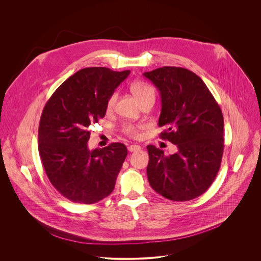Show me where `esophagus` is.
<instances>
[{"label":"esophagus","instance_id":"1","mask_svg":"<svg viewBox=\"0 0 261 261\" xmlns=\"http://www.w3.org/2000/svg\"><path fill=\"white\" fill-rule=\"evenodd\" d=\"M127 149H128V150H129L130 152H133V151L140 150V149H142V147L139 146V145H132V146H129Z\"/></svg>","mask_w":261,"mask_h":261}]
</instances>
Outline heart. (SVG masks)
Masks as SVG:
<instances>
[{
  "label": "heart",
  "mask_w": 261,
  "mask_h": 261,
  "mask_svg": "<svg viewBox=\"0 0 261 261\" xmlns=\"http://www.w3.org/2000/svg\"><path fill=\"white\" fill-rule=\"evenodd\" d=\"M130 91L141 103H143L149 99H154V97H155L154 89L149 84L144 82V81L133 82L130 85ZM116 97H117L116 93H113L109 98L108 103H107L108 111H112L113 109L115 101H116ZM123 132L125 135H127L129 137H133V138L139 137V128L134 124H125L123 126Z\"/></svg>",
  "instance_id": "1"
}]
</instances>
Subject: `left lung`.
Returning a JSON list of instances; mask_svg holds the SVG:
<instances>
[{"label":"left lung","mask_w":261,"mask_h":261,"mask_svg":"<svg viewBox=\"0 0 261 261\" xmlns=\"http://www.w3.org/2000/svg\"><path fill=\"white\" fill-rule=\"evenodd\" d=\"M144 76L160 91V137L178 147L165 155L147 147L150 187L172 201H189L205 193L214 182L222 160L224 119L220 107L204 81L194 72L164 66Z\"/></svg>","instance_id":"left-lung-1"}]
</instances>
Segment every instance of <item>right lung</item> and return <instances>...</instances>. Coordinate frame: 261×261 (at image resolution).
<instances>
[{
    "mask_svg": "<svg viewBox=\"0 0 261 261\" xmlns=\"http://www.w3.org/2000/svg\"><path fill=\"white\" fill-rule=\"evenodd\" d=\"M129 70L88 67L65 80L47 101L39 123V153L54 188L74 203L108 197L126 158L123 144L88 149V127L105 117L107 103Z\"/></svg>",
    "mask_w": 261,
    "mask_h": 261,
    "instance_id": "add662e5",
    "label": "right lung"
}]
</instances>
